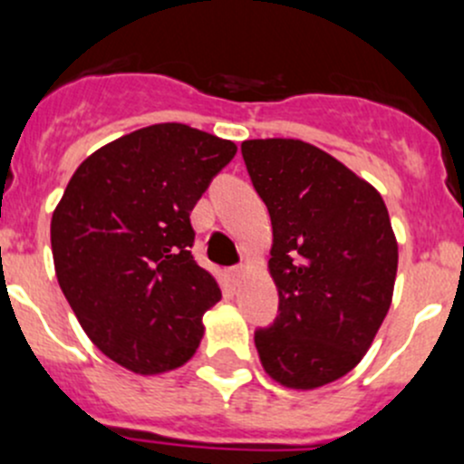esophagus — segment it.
<instances>
[{
    "label": "esophagus",
    "instance_id": "obj_1",
    "mask_svg": "<svg viewBox=\"0 0 464 464\" xmlns=\"http://www.w3.org/2000/svg\"><path fill=\"white\" fill-rule=\"evenodd\" d=\"M228 271H231L233 278H240V276L245 274V265H236V266H231V269H228Z\"/></svg>",
    "mask_w": 464,
    "mask_h": 464
}]
</instances>
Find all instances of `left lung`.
Masks as SVG:
<instances>
[{
  "label": "left lung",
  "instance_id": "1",
  "mask_svg": "<svg viewBox=\"0 0 464 464\" xmlns=\"http://www.w3.org/2000/svg\"><path fill=\"white\" fill-rule=\"evenodd\" d=\"M242 157L274 228L278 316L256 330L262 368L283 386H325L362 362L391 307L397 240L386 204L298 139L245 141Z\"/></svg>",
  "mask_w": 464,
  "mask_h": 464
}]
</instances>
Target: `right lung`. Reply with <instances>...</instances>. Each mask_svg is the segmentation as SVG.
I'll use <instances>...</instances> for the list:
<instances>
[{"label":"right lung","instance_id":"right-lung-1","mask_svg":"<svg viewBox=\"0 0 464 464\" xmlns=\"http://www.w3.org/2000/svg\"><path fill=\"white\" fill-rule=\"evenodd\" d=\"M233 141L159 123L102 145L51 219L60 289L98 350L139 375L188 362L222 298L190 254V210L236 157Z\"/></svg>","mask_w":464,"mask_h":464}]
</instances>
